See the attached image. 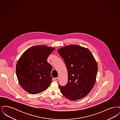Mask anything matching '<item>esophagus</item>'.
Segmentation results:
<instances>
[{"mask_svg": "<svg viewBox=\"0 0 120 120\" xmlns=\"http://www.w3.org/2000/svg\"><path fill=\"white\" fill-rule=\"evenodd\" d=\"M58 79H59L58 77H56V78H54V80H55V81H57L58 80Z\"/></svg>", "mask_w": 120, "mask_h": 120, "instance_id": "esophagus-1", "label": "esophagus"}]
</instances>
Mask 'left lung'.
<instances>
[{"instance_id":"left-lung-1","label":"left lung","mask_w":120,"mask_h":120,"mask_svg":"<svg viewBox=\"0 0 120 120\" xmlns=\"http://www.w3.org/2000/svg\"><path fill=\"white\" fill-rule=\"evenodd\" d=\"M58 52L66 64L68 78L65 86H58L61 93L72 101L84 98L91 91L97 76V63L91 52L75 45L64 47Z\"/></svg>"}]
</instances>
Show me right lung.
<instances>
[{
	"instance_id": "add662e5",
	"label": "right lung",
	"mask_w": 120,
	"mask_h": 120,
	"mask_svg": "<svg viewBox=\"0 0 120 120\" xmlns=\"http://www.w3.org/2000/svg\"><path fill=\"white\" fill-rule=\"evenodd\" d=\"M55 48L34 46L27 49L17 62L16 74L21 87L35 94L46 90L52 82L51 65L47 58Z\"/></svg>"
}]
</instances>
